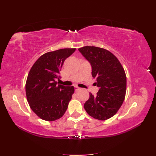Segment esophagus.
<instances>
[{
    "mask_svg": "<svg viewBox=\"0 0 156 156\" xmlns=\"http://www.w3.org/2000/svg\"><path fill=\"white\" fill-rule=\"evenodd\" d=\"M74 88H75V91H78L79 90H80V88H79V87H76H76H74Z\"/></svg>",
    "mask_w": 156,
    "mask_h": 156,
    "instance_id": "1",
    "label": "esophagus"
}]
</instances>
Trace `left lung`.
Segmentation results:
<instances>
[{"label":"left lung","mask_w":156,"mask_h":156,"mask_svg":"<svg viewBox=\"0 0 156 156\" xmlns=\"http://www.w3.org/2000/svg\"><path fill=\"white\" fill-rule=\"evenodd\" d=\"M79 51L90 63L92 76L97 80V95L90 93L84 107L87 113L98 120L105 121L115 115L124 101L127 79L118 59L107 49L85 46Z\"/></svg>","instance_id":"8db88e82"}]
</instances>
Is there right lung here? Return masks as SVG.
Returning a JSON list of instances; mask_svg holds the SVG:
<instances>
[{"label":"right lung","instance_id":"add662e5","mask_svg":"<svg viewBox=\"0 0 156 156\" xmlns=\"http://www.w3.org/2000/svg\"><path fill=\"white\" fill-rule=\"evenodd\" d=\"M76 50L66 48L48 52L32 66L26 82L27 101L32 111L43 120L55 121L67 110L74 93V87L58 84L59 71L66 58Z\"/></svg>","mask_w":156,"mask_h":156}]
</instances>
